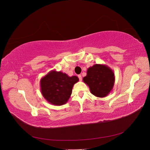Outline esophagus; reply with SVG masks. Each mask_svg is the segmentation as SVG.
<instances>
[{"label": "esophagus", "instance_id": "1", "mask_svg": "<svg viewBox=\"0 0 150 150\" xmlns=\"http://www.w3.org/2000/svg\"><path fill=\"white\" fill-rule=\"evenodd\" d=\"M78 78H79V81H82V76H81V74H79V75H78Z\"/></svg>", "mask_w": 150, "mask_h": 150}]
</instances>
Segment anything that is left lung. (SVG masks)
I'll list each match as a JSON object with an SVG mask.
<instances>
[{
	"label": "left lung",
	"mask_w": 150,
	"mask_h": 150,
	"mask_svg": "<svg viewBox=\"0 0 150 150\" xmlns=\"http://www.w3.org/2000/svg\"><path fill=\"white\" fill-rule=\"evenodd\" d=\"M83 80L89 86L91 94L98 98H104L112 91L115 76L110 67L96 64L88 68L87 74Z\"/></svg>",
	"instance_id": "obj_1"
}]
</instances>
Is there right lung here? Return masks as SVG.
Segmentation results:
<instances>
[{
    "instance_id": "right-lung-1",
    "label": "right lung",
    "mask_w": 150,
    "mask_h": 150,
    "mask_svg": "<svg viewBox=\"0 0 150 150\" xmlns=\"http://www.w3.org/2000/svg\"><path fill=\"white\" fill-rule=\"evenodd\" d=\"M78 81L76 76L70 77L61 71L52 70L40 79V91L48 103L61 106L69 100L73 86Z\"/></svg>"
}]
</instances>
